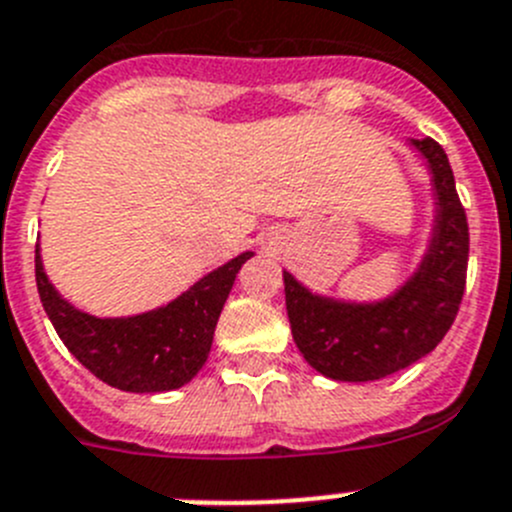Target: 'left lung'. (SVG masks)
<instances>
[{"label":"left lung","mask_w":512,"mask_h":512,"mask_svg":"<svg viewBox=\"0 0 512 512\" xmlns=\"http://www.w3.org/2000/svg\"><path fill=\"white\" fill-rule=\"evenodd\" d=\"M431 172L437 215L419 269L381 302L320 297L284 271L294 342L317 373L365 383L409 368L437 348L459 312L467 281L470 228L454 187L452 167L434 139H411Z\"/></svg>","instance_id":"left-lung-1"}]
</instances>
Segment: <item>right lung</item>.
I'll list each match as a JSON object with an SVG mask.
<instances>
[{
  "label": "right lung",
  "mask_w": 512,
  "mask_h": 512,
  "mask_svg": "<svg viewBox=\"0 0 512 512\" xmlns=\"http://www.w3.org/2000/svg\"><path fill=\"white\" fill-rule=\"evenodd\" d=\"M251 256L241 253L170 304L134 317H93L65 302L42 269L40 246L35 279L42 307L78 363L119 391L162 393L190 383L205 365L220 309Z\"/></svg>",
  "instance_id": "right-lung-1"
}]
</instances>
